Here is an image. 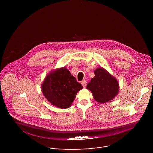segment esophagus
Segmentation results:
<instances>
[{"label": "esophagus", "mask_w": 153, "mask_h": 153, "mask_svg": "<svg viewBox=\"0 0 153 153\" xmlns=\"http://www.w3.org/2000/svg\"><path fill=\"white\" fill-rule=\"evenodd\" d=\"M81 84H82V85L83 86V87L85 88L87 86V81L86 80H83L81 82Z\"/></svg>", "instance_id": "obj_1"}]
</instances>
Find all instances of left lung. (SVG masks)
<instances>
[{"label":"left lung","instance_id":"obj_1","mask_svg":"<svg viewBox=\"0 0 153 153\" xmlns=\"http://www.w3.org/2000/svg\"><path fill=\"white\" fill-rule=\"evenodd\" d=\"M95 74L88 84L87 89L91 91L95 100L100 103L112 100L119 92L118 81L102 68H97Z\"/></svg>","mask_w":153,"mask_h":153}]
</instances>
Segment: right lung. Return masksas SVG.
<instances>
[{
    "label": "right lung",
    "instance_id": "1",
    "mask_svg": "<svg viewBox=\"0 0 153 153\" xmlns=\"http://www.w3.org/2000/svg\"><path fill=\"white\" fill-rule=\"evenodd\" d=\"M81 89V84L65 67L51 71L46 76L41 85L46 99L52 105L62 109L71 105Z\"/></svg>",
    "mask_w": 153,
    "mask_h": 153
}]
</instances>
